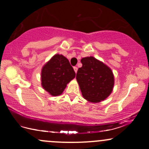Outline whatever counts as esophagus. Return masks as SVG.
Segmentation results:
<instances>
[{
    "label": "esophagus",
    "instance_id": "obj_1",
    "mask_svg": "<svg viewBox=\"0 0 149 149\" xmlns=\"http://www.w3.org/2000/svg\"><path fill=\"white\" fill-rule=\"evenodd\" d=\"M73 69H74L75 72L77 73V71H78V67H76V66H74V67H73Z\"/></svg>",
    "mask_w": 149,
    "mask_h": 149
}]
</instances>
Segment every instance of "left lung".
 I'll return each mask as SVG.
<instances>
[{
	"mask_svg": "<svg viewBox=\"0 0 149 149\" xmlns=\"http://www.w3.org/2000/svg\"><path fill=\"white\" fill-rule=\"evenodd\" d=\"M80 61L83 66L77 71L76 80L83 97L93 103L106 100L114 85L111 69L93 57H84Z\"/></svg>",
	"mask_w": 149,
	"mask_h": 149,
	"instance_id": "obj_1",
	"label": "left lung"
}]
</instances>
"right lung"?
<instances>
[{
	"label": "right lung",
	"mask_w": 149,
	"mask_h": 149,
	"mask_svg": "<svg viewBox=\"0 0 149 149\" xmlns=\"http://www.w3.org/2000/svg\"><path fill=\"white\" fill-rule=\"evenodd\" d=\"M75 76L76 73L69 60L62 54H57L42 68L41 85L49 95L58 96Z\"/></svg>",
	"instance_id": "obj_1"
}]
</instances>
